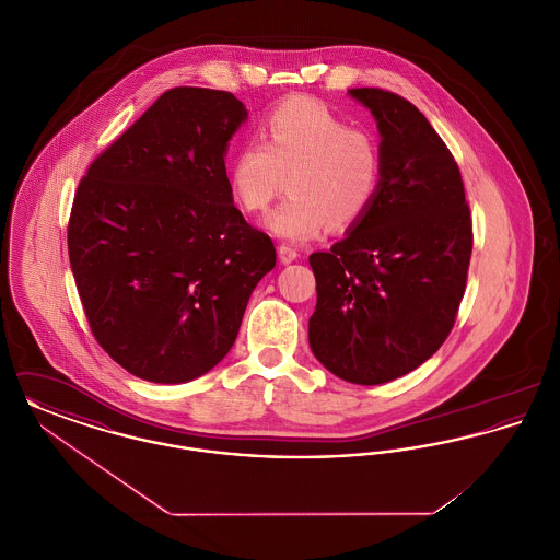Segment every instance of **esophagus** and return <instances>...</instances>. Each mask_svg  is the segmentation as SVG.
I'll return each mask as SVG.
<instances>
[{
    "mask_svg": "<svg viewBox=\"0 0 560 560\" xmlns=\"http://www.w3.org/2000/svg\"><path fill=\"white\" fill-rule=\"evenodd\" d=\"M277 252H279V260H281L283 265H292L293 260L300 256L298 249H295L293 245H290V243H281Z\"/></svg>",
    "mask_w": 560,
    "mask_h": 560,
    "instance_id": "obj_1",
    "label": "esophagus"
}]
</instances>
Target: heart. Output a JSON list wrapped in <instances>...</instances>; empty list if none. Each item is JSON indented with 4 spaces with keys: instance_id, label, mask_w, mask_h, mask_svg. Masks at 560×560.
<instances>
[{
    "instance_id": "obj_1",
    "label": "heart",
    "mask_w": 560,
    "mask_h": 560,
    "mask_svg": "<svg viewBox=\"0 0 560 560\" xmlns=\"http://www.w3.org/2000/svg\"><path fill=\"white\" fill-rule=\"evenodd\" d=\"M241 212H267V229L288 241L315 240L331 224L350 229L370 212L382 183V151L370 130L352 128L315 98L293 96L260 124V142L243 144L229 165Z\"/></svg>"
}]
</instances>
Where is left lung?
Returning a JSON list of instances; mask_svg holds the SVG:
<instances>
[{
	"mask_svg": "<svg viewBox=\"0 0 560 560\" xmlns=\"http://www.w3.org/2000/svg\"><path fill=\"white\" fill-rule=\"evenodd\" d=\"M348 94L377 124L382 183L347 237L308 258L317 279L308 342L325 370L375 386L420 368L450 336L472 222L459 167L427 117L380 88Z\"/></svg>",
	"mask_w": 560,
	"mask_h": 560,
	"instance_id": "obj_1",
	"label": "left lung"
}]
</instances>
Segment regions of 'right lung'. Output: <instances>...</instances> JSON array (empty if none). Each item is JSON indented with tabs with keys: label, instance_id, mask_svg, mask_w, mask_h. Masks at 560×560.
<instances>
[{
	"label": "right lung",
	"instance_id": "obj_1",
	"mask_svg": "<svg viewBox=\"0 0 560 560\" xmlns=\"http://www.w3.org/2000/svg\"><path fill=\"white\" fill-rule=\"evenodd\" d=\"M245 119L231 92L172 88L78 187L67 240L81 304L98 345L136 377L210 372L275 268L272 241L245 222L226 178Z\"/></svg>",
	"mask_w": 560,
	"mask_h": 560
}]
</instances>
